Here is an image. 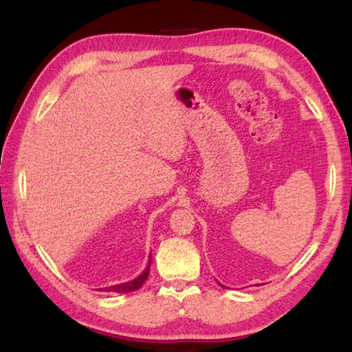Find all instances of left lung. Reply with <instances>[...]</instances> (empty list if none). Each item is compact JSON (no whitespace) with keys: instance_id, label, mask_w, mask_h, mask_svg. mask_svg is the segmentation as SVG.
Masks as SVG:
<instances>
[{"instance_id":"8db88e82","label":"left lung","mask_w":352,"mask_h":352,"mask_svg":"<svg viewBox=\"0 0 352 352\" xmlns=\"http://www.w3.org/2000/svg\"><path fill=\"white\" fill-rule=\"evenodd\" d=\"M220 285H222V284H220Z\"/></svg>"}]
</instances>
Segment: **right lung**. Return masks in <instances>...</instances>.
Returning <instances> with one entry per match:
<instances>
[{"label":"right lung","instance_id":"1","mask_svg":"<svg viewBox=\"0 0 352 352\" xmlns=\"http://www.w3.org/2000/svg\"><path fill=\"white\" fill-rule=\"evenodd\" d=\"M152 259V256H151ZM148 270H151V261H148V264L146 267V270L141 273V275L133 279V281H129V283H124V284H116V285H110V287H105V292H116V294H129V292H135L138 290L142 284L146 283V279L148 276Z\"/></svg>","mask_w":352,"mask_h":352}]
</instances>
